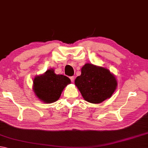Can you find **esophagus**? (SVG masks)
<instances>
[{"label":"esophagus","mask_w":148,"mask_h":148,"mask_svg":"<svg viewBox=\"0 0 148 148\" xmlns=\"http://www.w3.org/2000/svg\"><path fill=\"white\" fill-rule=\"evenodd\" d=\"M69 79H70L71 81L72 82H74V80H75V77H74V76L70 77H69Z\"/></svg>","instance_id":"34e87169"}]
</instances>
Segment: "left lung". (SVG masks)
<instances>
[{
  "instance_id": "8db88e82",
  "label": "left lung",
  "mask_w": 148,
  "mask_h": 148,
  "mask_svg": "<svg viewBox=\"0 0 148 148\" xmlns=\"http://www.w3.org/2000/svg\"><path fill=\"white\" fill-rule=\"evenodd\" d=\"M75 84L84 99L93 104L110 98L117 86L115 77L109 69L88 63L82 68Z\"/></svg>"
}]
</instances>
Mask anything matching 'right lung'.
<instances>
[{"instance_id": "1", "label": "right lung", "mask_w": 148, "mask_h": 148, "mask_svg": "<svg viewBox=\"0 0 148 148\" xmlns=\"http://www.w3.org/2000/svg\"><path fill=\"white\" fill-rule=\"evenodd\" d=\"M71 83L68 77L55 73L53 69H48L33 79V91L35 95L45 103H52L60 98L66 86Z\"/></svg>"}]
</instances>
